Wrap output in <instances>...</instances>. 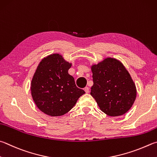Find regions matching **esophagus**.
I'll use <instances>...</instances> for the list:
<instances>
[{
	"instance_id": "esophagus-1",
	"label": "esophagus",
	"mask_w": 157,
	"mask_h": 157,
	"mask_svg": "<svg viewBox=\"0 0 157 157\" xmlns=\"http://www.w3.org/2000/svg\"><path fill=\"white\" fill-rule=\"evenodd\" d=\"M84 91H85V92H86V93H89V88H88V87L86 86V87H85V88H84Z\"/></svg>"
}]
</instances>
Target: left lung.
Returning a JSON list of instances; mask_svg holds the SVG:
<instances>
[{
	"instance_id": "obj_1",
	"label": "left lung",
	"mask_w": 157,
	"mask_h": 157,
	"mask_svg": "<svg viewBox=\"0 0 157 157\" xmlns=\"http://www.w3.org/2000/svg\"><path fill=\"white\" fill-rule=\"evenodd\" d=\"M91 71L90 95L102 112L110 117L127 113L135 101L136 88L124 64L115 58H106L93 64Z\"/></svg>"
}]
</instances>
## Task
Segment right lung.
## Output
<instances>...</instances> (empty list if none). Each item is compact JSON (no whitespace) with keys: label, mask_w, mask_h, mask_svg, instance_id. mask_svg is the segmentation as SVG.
I'll use <instances>...</instances> for the list:
<instances>
[{"label":"right lung","mask_w":157,"mask_h":157,"mask_svg":"<svg viewBox=\"0 0 157 157\" xmlns=\"http://www.w3.org/2000/svg\"><path fill=\"white\" fill-rule=\"evenodd\" d=\"M71 66L60 54L53 53L42 59L37 67L31 79V96L46 115H65L85 93L76 86L73 77L68 73Z\"/></svg>","instance_id":"obj_1"}]
</instances>
